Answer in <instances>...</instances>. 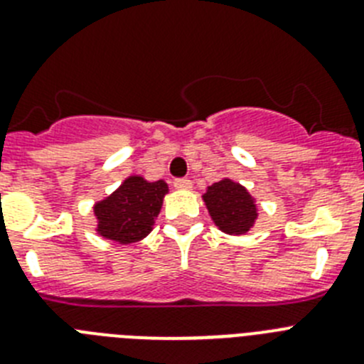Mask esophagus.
<instances>
[{
	"instance_id": "1",
	"label": "esophagus",
	"mask_w": 364,
	"mask_h": 364,
	"mask_svg": "<svg viewBox=\"0 0 364 364\" xmlns=\"http://www.w3.org/2000/svg\"><path fill=\"white\" fill-rule=\"evenodd\" d=\"M173 186H175L176 189H191V180H189V178H175Z\"/></svg>"
}]
</instances>
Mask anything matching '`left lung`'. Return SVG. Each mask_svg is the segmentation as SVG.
I'll return each instance as SVG.
<instances>
[{
    "instance_id": "1",
    "label": "left lung",
    "mask_w": 364,
    "mask_h": 364,
    "mask_svg": "<svg viewBox=\"0 0 364 364\" xmlns=\"http://www.w3.org/2000/svg\"><path fill=\"white\" fill-rule=\"evenodd\" d=\"M213 222L224 233L244 235L257 218V208L252 195L230 178L215 182L204 195Z\"/></svg>"
}]
</instances>
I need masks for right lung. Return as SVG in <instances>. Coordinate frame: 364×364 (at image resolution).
Returning <instances> with one entry per match:
<instances>
[{
	"label": "right lung",
	"mask_w": 364,
	"mask_h": 364,
	"mask_svg": "<svg viewBox=\"0 0 364 364\" xmlns=\"http://www.w3.org/2000/svg\"><path fill=\"white\" fill-rule=\"evenodd\" d=\"M166 193L164 180L147 182L142 176H129L117 191L95 205L98 233L120 244L144 239L153 230Z\"/></svg>",
	"instance_id": "right-lung-1"
}]
</instances>
